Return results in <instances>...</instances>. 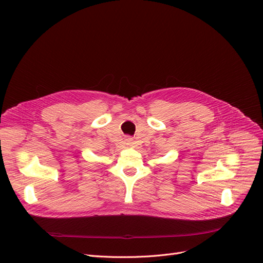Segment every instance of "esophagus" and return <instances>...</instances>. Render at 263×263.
I'll return each mask as SVG.
<instances>
[{"label":"esophagus","mask_w":263,"mask_h":263,"mask_svg":"<svg viewBox=\"0 0 263 263\" xmlns=\"http://www.w3.org/2000/svg\"><path fill=\"white\" fill-rule=\"evenodd\" d=\"M128 141H129V140H128Z\"/></svg>","instance_id":"obj_1"}]
</instances>
